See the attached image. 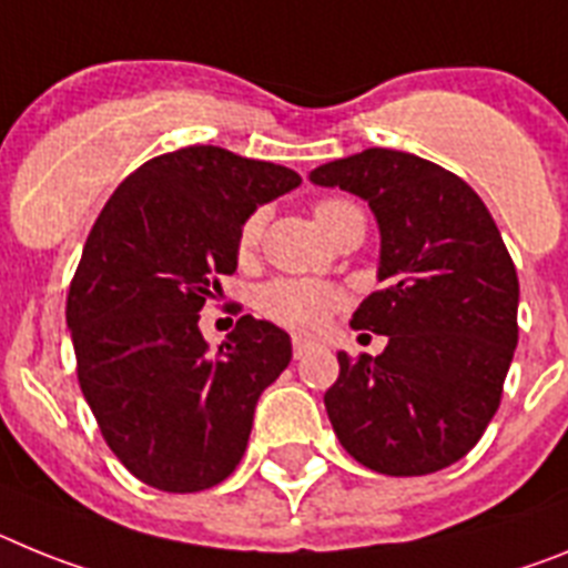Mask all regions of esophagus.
<instances>
[{
    "instance_id": "1",
    "label": "esophagus",
    "mask_w": 568,
    "mask_h": 568,
    "mask_svg": "<svg viewBox=\"0 0 568 568\" xmlns=\"http://www.w3.org/2000/svg\"><path fill=\"white\" fill-rule=\"evenodd\" d=\"M291 345H294V357H303L305 352H312L314 348L312 339H305V337H294L291 339Z\"/></svg>"
}]
</instances>
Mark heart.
Masks as SVG:
<instances>
[{"label":"heart","instance_id":"1","mask_svg":"<svg viewBox=\"0 0 568 568\" xmlns=\"http://www.w3.org/2000/svg\"><path fill=\"white\" fill-rule=\"evenodd\" d=\"M359 211L357 205L345 200H323L314 205V220H317L320 229L328 234L339 216ZM260 240V216H248L236 236V251L240 254H251ZM343 305V294L334 291L332 285L314 283V280H294V277H280L271 280L260 288L256 294V308L265 314L274 323L285 325V328H294V332H317L323 328L332 314Z\"/></svg>","mask_w":568,"mask_h":568}]
</instances>
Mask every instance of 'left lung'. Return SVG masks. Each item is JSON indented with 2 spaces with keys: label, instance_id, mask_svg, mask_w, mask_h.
Returning a JSON list of instances; mask_svg holds the SVG:
<instances>
[{
  "label": "left lung",
  "instance_id": "8db88e82",
  "mask_svg": "<svg viewBox=\"0 0 568 568\" xmlns=\"http://www.w3.org/2000/svg\"><path fill=\"white\" fill-rule=\"evenodd\" d=\"M368 202L383 288L354 328L386 334L379 357L337 354L325 412L372 471L432 475L466 457L495 417L517 345V271L480 196L446 168L368 148L312 171Z\"/></svg>",
  "mask_w": 568,
  "mask_h": 568
}]
</instances>
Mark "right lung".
Here are the masks:
<instances>
[{
    "mask_svg": "<svg viewBox=\"0 0 568 568\" xmlns=\"http://www.w3.org/2000/svg\"><path fill=\"white\" fill-rule=\"evenodd\" d=\"M300 182L225 148H180L120 182L88 234L65 308L79 388L113 455L154 489L223 483L288 366V334L251 314L209 352L200 312L236 271L245 220Z\"/></svg>",
    "mask_w": 568,
    "mask_h": 568,
    "instance_id": "right-lung-1",
    "label": "right lung"
}]
</instances>
